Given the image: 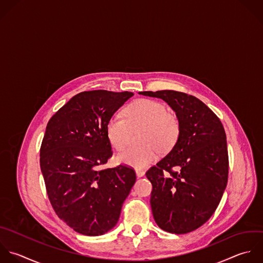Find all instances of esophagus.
I'll list each match as a JSON object with an SVG mask.
<instances>
[{
    "label": "esophagus",
    "instance_id": "esophagus-1",
    "mask_svg": "<svg viewBox=\"0 0 263 263\" xmlns=\"http://www.w3.org/2000/svg\"><path fill=\"white\" fill-rule=\"evenodd\" d=\"M144 174H145V172L143 171V170H136V175H137V177H142V176H144Z\"/></svg>",
    "mask_w": 263,
    "mask_h": 263
}]
</instances>
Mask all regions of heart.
<instances>
[{"label": "heart", "mask_w": 263, "mask_h": 263, "mask_svg": "<svg viewBox=\"0 0 263 263\" xmlns=\"http://www.w3.org/2000/svg\"><path fill=\"white\" fill-rule=\"evenodd\" d=\"M125 119L112 116L106 124V135L111 146L123 149L129 142L131 130L144 127L140 136V146H131L117 155L119 163L136 169H144L152 165L159 152L171 149L180 134L178 117L167 110L164 103L141 98L130 103L124 110Z\"/></svg>", "instance_id": "b5f03b06"}]
</instances>
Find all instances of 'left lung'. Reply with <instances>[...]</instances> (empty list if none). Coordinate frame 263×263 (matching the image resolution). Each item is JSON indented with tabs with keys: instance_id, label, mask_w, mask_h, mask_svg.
I'll use <instances>...</instances> for the list:
<instances>
[{
	"instance_id": "8db88e82",
	"label": "left lung",
	"mask_w": 263,
	"mask_h": 263,
	"mask_svg": "<svg viewBox=\"0 0 263 263\" xmlns=\"http://www.w3.org/2000/svg\"><path fill=\"white\" fill-rule=\"evenodd\" d=\"M139 94L166 101L180 122V134L171 152L146 172L153 184L155 221L171 234L191 233L213 215L228 184L224 128L219 118L193 95L173 90Z\"/></svg>"
}]
</instances>
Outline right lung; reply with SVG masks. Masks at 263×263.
Instances as JSON below:
<instances>
[{"mask_svg": "<svg viewBox=\"0 0 263 263\" xmlns=\"http://www.w3.org/2000/svg\"><path fill=\"white\" fill-rule=\"evenodd\" d=\"M132 92L85 91L49 120L40 149V166L49 201L70 229L100 236L118 222L136 181L125 165L103 169L112 156L106 124Z\"/></svg>", "mask_w": 263, "mask_h": 263, "instance_id": "1", "label": "right lung"}]
</instances>
